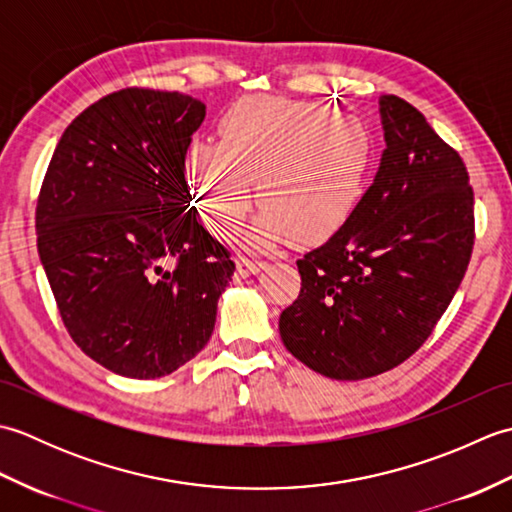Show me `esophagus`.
I'll return each mask as SVG.
<instances>
[{
    "instance_id": "obj_1",
    "label": "esophagus",
    "mask_w": 512,
    "mask_h": 512,
    "mask_svg": "<svg viewBox=\"0 0 512 512\" xmlns=\"http://www.w3.org/2000/svg\"><path fill=\"white\" fill-rule=\"evenodd\" d=\"M235 264H237V275L239 277H248L253 273H259V270L266 266L262 259H253V257H246V255H239L235 259Z\"/></svg>"
}]
</instances>
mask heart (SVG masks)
Instances as JSON below:
<instances>
[{
	"instance_id": "obj_1",
	"label": "heart",
	"mask_w": 512,
	"mask_h": 512,
	"mask_svg": "<svg viewBox=\"0 0 512 512\" xmlns=\"http://www.w3.org/2000/svg\"><path fill=\"white\" fill-rule=\"evenodd\" d=\"M374 165V136L361 118L314 101L248 96L220 121V145L195 140L187 171L211 231L233 235L257 195L266 209L259 246L295 233L299 244L334 235L361 204Z\"/></svg>"
}]
</instances>
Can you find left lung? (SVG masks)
I'll return each instance as SVG.
<instances>
[{"label": "left lung", "instance_id": "left-lung-1", "mask_svg": "<svg viewBox=\"0 0 512 512\" xmlns=\"http://www.w3.org/2000/svg\"><path fill=\"white\" fill-rule=\"evenodd\" d=\"M387 149L354 215L297 259L301 290L279 317L290 354L361 380L405 363L458 292L475 244L473 187L458 151L416 107L380 96Z\"/></svg>", "mask_w": 512, "mask_h": 512}]
</instances>
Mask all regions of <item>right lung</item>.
I'll list each match as a JSON object with an SVG mask.
<instances>
[{
	"label": "right lung",
	"mask_w": 512,
	"mask_h": 512,
	"mask_svg": "<svg viewBox=\"0 0 512 512\" xmlns=\"http://www.w3.org/2000/svg\"><path fill=\"white\" fill-rule=\"evenodd\" d=\"M206 116L125 88L65 129L37 198V248L65 330L114 374L160 378L209 343L231 253L195 220L187 149Z\"/></svg>",
	"instance_id": "1"
}]
</instances>
